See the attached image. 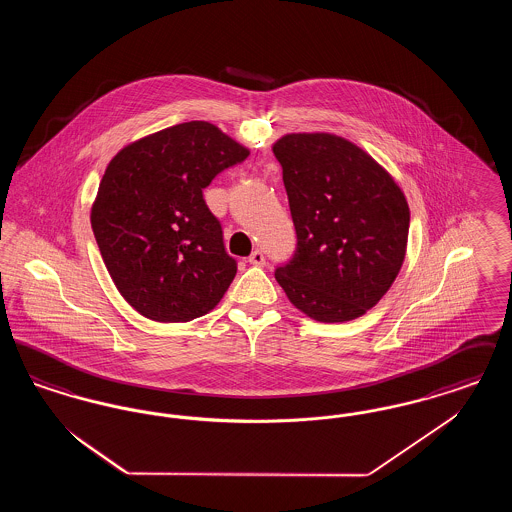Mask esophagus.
Segmentation results:
<instances>
[{"label":"esophagus","instance_id":"obj_1","mask_svg":"<svg viewBox=\"0 0 512 512\" xmlns=\"http://www.w3.org/2000/svg\"><path fill=\"white\" fill-rule=\"evenodd\" d=\"M247 263L249 265H253V267H263L265 265V255H263V251H253L249 257H247Z\"/></svg>","mask_w":512,"mask_h":512}]
</instances>
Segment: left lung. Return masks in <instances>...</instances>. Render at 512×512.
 <instances>
[{"label": "left lung", "instance_id": "obj_1", "mask_svg": "<svg viewBox=\"0 0 512 512\" xmlns=\"http://www.w3.org/2000/svg\"><path fill=\"white\" fill-rule=\"evenodd\" d=\"M272 151L297 234L292 261L276 268L278 284L318 322L363 317L403 265L405 194L365 149L336 134H286Z\"/></svg>", "mask_w": 512, "mask_h": 512}]
</instances>
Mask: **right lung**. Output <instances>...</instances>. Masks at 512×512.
<instances>
[{"mask_svg":"<svg viewBox=\"0 0 512 512\" xmlns=\"http://www.w3.org/2000/svg\"><path fill=\"white\" fill-rule=\"evenodd\" d=\"M249 149L215 124L182 122L111 159L92 205V230L122 297L157 322H188L219 305L236 276L203 188Z\"/></svg>","mask_w":512,"mask_h":512,"instance_id":"obj_1","label":"right lung"}]
</instances>
